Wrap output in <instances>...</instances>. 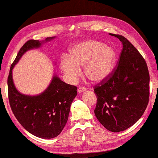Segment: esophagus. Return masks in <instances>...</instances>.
I'll return each mask as SVG.
<instances>
[{"mask_svg": "<svg viewBox=\"0 0 158 158\" xmlns=\"http://www.w3.org/2000/svg\"><path fill=\"white\" fill-rule=\"evenodd\" d=\"M78 92H79V93H81V92H85V88H84V87H79V88H78Z\"/></svg>", "mask_w": 158, "mask_h": 158, "instance_id": "1", "label": "esophagus"}]
</instances>
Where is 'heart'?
Masks as SVG:
<instances>
[{
	"label": "heart",
	"instance_id": "1",
	"mask_svg": "<svg viewBox=\"0 0 158 158\" xmlns=\"http://www.w3.org/2000/svg\"><path fill=\"white\" fill-rule=\"evenodd\" d=\"M117 58L116 52L104 43L88 39L73 47L70 56H62L61 69L70 82L76 81L84 66V75L89 81L100 82L113 71Z\"/></svg>",
	"mask_w": 158,
	"mask_h": 158
}]
</instances>
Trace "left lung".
I'll return each mask as SVG.
<instances>
[{
  "mask_svg": "<svg viewBox=\"0 0 158 158\" xmlns=\"http://www.w3.org/2000/svg\"><path fill=\"white\" fill-rule=\"evenodd\" d=\"M122 43L117 65L105 80L94 86L97 98L94 113L113 132L134 125L143 115L149 100V73L145 60L122 35L111 34Z\"/></svg>",
  "mask_w": 158,
  "mask_h": 158,
  "instance_id": "1",
  "label": "left lung"
}]
</instances>
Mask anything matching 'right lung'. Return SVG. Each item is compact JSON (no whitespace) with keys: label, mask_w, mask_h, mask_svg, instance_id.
Segmentation results:
<instances>
[{"label":"right lung","mask_w":158,"mask_h":158,"mask_svg":"<svg viewBox=\"0 0 158 158\" xmlns=\"http://www.w3.org/2000/svg\"><path fill=\"white\" fill-rule=\"evenodd\" d=\"M52 39L47 38L46 41ZM41 44L38 40L31 39L20 48L10 67L8 98L13 115L28 132L41 139H52L60 135L68 121L70 105L77 94V87L54 76L44 92L30 96L20 94L12 79V69L22 56L27 50L39 48Z\"/></svg>","instance_id":"add662e5"}]
</instances>
